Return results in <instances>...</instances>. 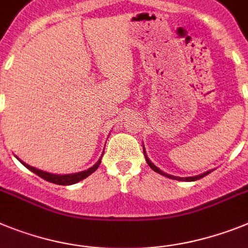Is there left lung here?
<instances>
[{"label": "left lung", "instance_id": "1", "mask_svg": "<svg viewBox=\"0 0 248 248\" xmlns=\"http://www.w3.org/2000/svg\"><path fill=\"white\" fill-rule=\"evenodd\" d=\"M143 154H145V157H146V162L148 163V166H150L151 169L154 170L155 172H157V173H160V175H162V176H166V177H169V178H172V180H178V181H187V182H191V181H196V180H200V178L204 177V176H206V175H208V173H210V172H211V171H207V172H204V173H201V175H200V176H195V177H175V176L167 175V173H165V172H162V171H161L160 169H158V167H156V166H155L154 163L151 162V161L148 160L147 155H146V152H145V148H143Z\"/></svg>", "mask_w": 248, "mask_h": 248}]
</instances>
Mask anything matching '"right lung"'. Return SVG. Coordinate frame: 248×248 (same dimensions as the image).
<instances>
[{
	"instance_id": "add662e5",
	"label": "right lung",
	"mask_w": 248,
	"mask_h": 248,
	"mask_svg": "<svg viewBox=\"0 0 248 248\" xmlns=\"http://www.w3.org/2000/svg\"><path fill=\"white\" fill-rule=\"evenodd\" d=\"M21 162H22V161H21ZM100 163H101V160H98V162L94 166H92L91 169H88L87 171L78 172V173H72V175H52V173L44 172V171H41V170L34 169V167H32V166L26 165L25 162H22V165H25L30 171H32L37 176L42 177L44 180L48 181V182H52V184H56V185H61V186H67V185L77 184V182H79V181L85 180L86 177H88V176L91 175V173H93V172L98 169Z\"/></svg>"
}]
</instances>
